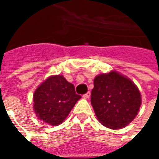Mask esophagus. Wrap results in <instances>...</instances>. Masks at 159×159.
<instances>
[{
    "instance_id": "34e87169",
    "label": "esophagus",
    "mask_w": 159,
    "mask_h": 159,
    "mask_svg": "<svg viewBox=\"0 0 159 159\" xmlns=\"http://www.w3.org/2000/svg\"><path fill=\"white\" fill-rule=\"evenodd\" d=\"M89 96H90V92H89H89H87V93H86L85 95H83V97H84V98H86V99L89 98Z\"/></svg>"
}]
</instances>
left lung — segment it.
Masks as SVG:
<instances>
[{
    "instance_id": "1",
    "label": "left lung",
    "mask_w": 159,
    "mask_h": 159,
    "mask_svg": "<svg viewBox=\"0 0 159 159\" xmlns=\"http://www.w3.org/2000/svg\"><path fill=\"white\" fill-rule=\"evenodd\" d=\"M91 105L103 126L120 129L137 116L141 105V95L129 78L117 71H111L95 77Z\"/></svg>"
}]
</instances>
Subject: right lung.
<instances>
[{
	"instance_id": "1",
	"label": "right lung",
	"mask_w": 159,
	"mask_h": 159,
	"mask_svg": "<svg viewBox=\"0 0 159 159\" xmlns=\"http://www.w3.org/2000/svg\"><path fill=\"white\" fill-rule=\"evenodd\" d=\"M81 95L64 76L48 77L34 91L33 109L37 117L52 126L61 124L68 116Z\"/></svg>"
}]
</instances>
